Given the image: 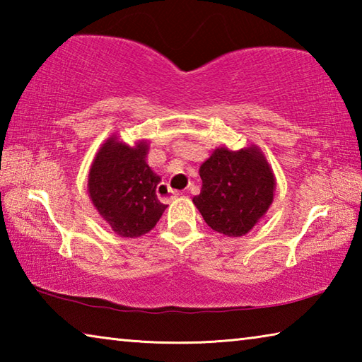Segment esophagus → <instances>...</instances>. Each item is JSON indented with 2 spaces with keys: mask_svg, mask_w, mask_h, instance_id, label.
<instances>
[{
  "mask_svg": "<svg viewBox=\"0 0 362 362\" xmlns=\"http://www.w3.org/2000/svg\"><path fill=\"white\" fill-rule=\"evenodd\" d=\"M156 194L163 203H169V201H173L179 196V192H175V189L170 188L168 183H159L156 188Z\"/></svg>",
  "mask_w": 362,
  "mask_h": 362,
  "instance_id": "obj_1",
  "label": "esophagus"
}]
</instances>
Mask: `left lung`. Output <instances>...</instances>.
Masks as SVG:
<instances>
[{"instance_id": "obj_1", "label": "left lung", "mask_w": 362, "mask_h": 362, "mask_svg": "<svg viewBox=\"0 0 362 362\" xmlns=\"http://www.w3.org/2000/svg\"><path fill=\"white\" fill-rule=\"evenodd\" d=\"M201 193L193 204L214 231L241 238L265 217L273 204V169L257 145L238 151L218 146L201 164Z\"/></svg>"}]
</instances>
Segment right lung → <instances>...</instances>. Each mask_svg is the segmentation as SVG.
<instances>
[{
  "mask_svg": "<svg viewBox=\"0 0 362 362\" xmlns=\"http://www.w3.org/2000/svg\"><path fill=\"white\" fill-rule=\"evenodd\" d=\"M146 140L131 146L112 136L95 153L88 193L100 217L122 238H139L155 228L166 204L156 196L161 177L146 163Z\"/></svg>",
  "mask_w": 362,
  "mask_h": 362,
  "instance_id": "1",
  "label": "right lung"
}]
</instances>
